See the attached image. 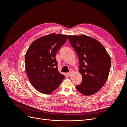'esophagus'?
<instances>
[{"instance_id":"34e87169","label":"esophagus","mask_w":127,"mask_h":127,"mask_svg":"<svg viewBox=\"0 0 127 127\" xmlns=\"http://www.w3.org/2000/svg\"><path fill=\"white\" fill-rule=\"evenodd\" d=\"M72 74V71L71 70H70V71H69V72H68V75L69 76H71Z\"/></svg>"}]
</instances>
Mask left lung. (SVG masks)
<instances>
[{
    "label": "left lung",
    "mask_w": 127,
    "mask_h": 127,
    "mask_svg": "<svg viewBox=\"0 0 127 127\" xmlns=\"http://www.w3.org/2000/svg\"><path fill=\"white\" fill-rule=\"evenodd\" d=\"M70 44L79 59V71L83 80L76 88L84 95L97 92L108 78L111 60L100 42L85 35H69Z\"/></svg>",
    "instance_id": "8db88e82"
}]
</instances>
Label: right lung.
I'll return each instance as SVG.
<instances>
[{
  "label": "right lung",
  "instance_id": "right-lung-1",
  "mask_svg": "<svg viewBox=\"0 0 127 127\" xmlns=\"http://www.w3.org/2000/svg\"><path fill=\"white\" fill-rule=\"evenodd\" d=\"M68 37L55 33L41 37L30 45L26 53V75L32 86L42 93L50 94L65 77L58 71L56 56Z\"/></svg>",
  "mask_w": 127,
  "mask_h": 127
}]
</instances>
